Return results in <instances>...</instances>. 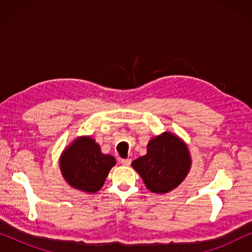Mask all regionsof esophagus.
I'll use <instances>...</instances> for the list:
<instances>
[{
  "label": "esophagus",
  "instance_id": "34e87169",
  "mask_svg": "<svg viewBox=\"0 0 252 252\" xmlns=\"http://www.w3.org/2000/svg\"><path fill=\"white\" fill-rule=\"evenodd\" d=\"M120 163H122L124 166H129L130 163H132V160H130L129 158H123V159H120Z\"/></svg>",
  "mask_w": 252,
  "mask_h": 252
}]
</instances>
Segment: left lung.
<instances>
[{
	"label": "left lung",
	"instance_id": "obj_1",
	"mask_svg": "<svg viewBox=\"0 0 252 252\" xmlns=\"http://www.w3.org/2000/svg\"><path fill=\"white\" fill-rule=\"evenodd\" d=\"M190 155L186 144L165 132L148 143L147 155L132 163L147 188L153 192H167L178 187L190 168Z\"/></svg>",
	"mask_w": 252,
	"mask_h": 252
}]
</instances>
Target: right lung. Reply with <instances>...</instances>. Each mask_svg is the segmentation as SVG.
<instances>
[{
    "instance_id": "add662e5",
    "label": "right lung",
    "mask_w": 252,
    "mask_h": 252,
    "mask_svg": "<svg viewBox=\"0 0 252 252\" xmlns=\"http://www.w3.org/2000/svg\"><path fill=\"white\" fill-rule=\"evenodd\" d=\"M116 159L101 153V148L91 137L77 139L61 158V171L72 187L82 191L96 192L102 188Z\"/></svg>"
}]
</instances>
